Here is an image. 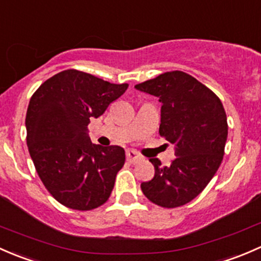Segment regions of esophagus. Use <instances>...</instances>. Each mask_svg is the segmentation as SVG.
I'll return each instance as SVG.
<instances>
[{"instance_id": "1", "label": "esophagus", "mask_w": 261, "mask_h": 261, "mask_svg": "<svg viewBox=\"0 0 261 261\" xmlns=\"http://www.w3.org/2000/svg\"><path fill=\"white\" fill-rule=\"evenodd\" d=\"M142 160V155L138 154L136 150H127V161L130 163H137Z\"/></svg>"}]
</instances>
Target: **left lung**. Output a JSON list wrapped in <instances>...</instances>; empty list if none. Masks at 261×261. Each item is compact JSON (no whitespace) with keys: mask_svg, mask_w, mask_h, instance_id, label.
I'll return each mask as SVG.
<instances>
[{"mask_svg":"<svg viewBox=\"0 0 261 261\" xmlns=\"http://www.w3.org/2000/svg\"><path fill=\"white\" fill-rule=\"evenodd\" d=\"M162 103L160 134L174 146L171 166L150 158L154 177L141 189L153 203L173 208L186 205L207 186L221 165L227 118L214 91L184 71H168L137 84Z\"/></svg>","mask_w":261,"mask_h":261,"instance_id":"left-lung-1","label":"left lung"}]
</instances>
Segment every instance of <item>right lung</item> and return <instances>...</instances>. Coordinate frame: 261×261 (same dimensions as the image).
Segmentation results:
<instances>
[{
    "label": "right lung",
    "mask_w": 261,
    "mask_h": 261,
    "mask_svg": "<svg viewBox=\"0 0 261 261\" xmlns=\"http://www.w3.org/2000/svg\"><path fill=\"white\" fill-rule=\"evenodd\" d=\"M128 89L74 69L54 75L31 96L29 152L42 184L61 205L88 211L111 196L125 161L119 146L91 143L88 124Z\"/></svg>",
    "instance_id": "obj_1"
}]
</instances>
